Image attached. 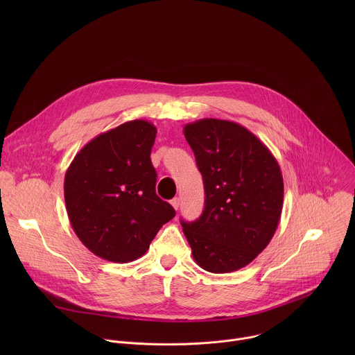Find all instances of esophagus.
<instances>
[{"instance_id":"1","label":"esophagus","mask_w":355,"mask_h":355,"mask_svg":"<svg viewBox=\"0 0 355 355\" xmlns=\"http://www.w3.org/2000/svg\"><path fill=\"white\" fill-rule=\"evenodd\" d=\"M171 205H173V208L177 211V209H178V207H180V198H174V199H171Z\"/></svg>"}]
</instances>
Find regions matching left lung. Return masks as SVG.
<instances>
[{
  "label": "left lung",
  "mask_w": 355,
  "mask_h": 355,
  "mask_svg": "<svg viewBox=\"0 0 355 355\" xmlns=\"http://www.w3.org/2000/svg\"><path fill=\"white\" fill-rule=\"evenodd\" d=\"M205 188V208L182 232L205 271H237L271 241L281 218L284 180L268 147L244 126L199 119L184 126Z\"/></svg>",
  "instance_id": "8db88e82"
}]
</instances>
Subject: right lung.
Segmentation results:
<instances>
[{
    "label": "right lung",
    "instance_id": "add662e5",
    "mask_svg": "<svg viewBox=\"0 0 355 355\" xmlns=\"http://www.w3.org/2000/svg\"><path fill=\"white\" fill-rule=\"evenodd\" d=\"M157 129L135 119L88 141L64 177L71 227L95 256L112 263L141 257L160 227L175 216L156 193L150 153Z\"/></svg>",
    "mask_w": 355,
    "mask_h": 355
}]
</instances>
